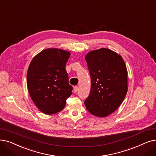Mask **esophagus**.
I'll list each match as a JSON object with an SVG mask.
<instances>
[{
	"instance_id": "34e87169",
	"label": "esophagus",
	"mask_w": 156,
	"mask_h": 156,
	"mask_svg": "<svg viewBox=\"0 0 156 156\" xmlns=\"http://www.w3.org/2000/svg\"><path fill=\"white\" fill-rule=\"evenodd\" d=\"M78 91V87H76V86L74 87V92L76 93V92H77Z\"/></svg>"
}]
</instances>
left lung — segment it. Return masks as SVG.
<instances>
[{
	"label": "left lung",
	"instance_id": "1",
	"mask_svg": "<svg viewBox=\"0 0 156 156\" xmlns=\"http://www.w3.org/2000/svg\"><path fill=\"white\" fill-rule=\"evenodd\" d=\"M91 78V89L85 101L93 115L106 117L124 101L128 89L127 70L124 59L112 50L101 48L85 56Z\"/></svg>",
	"mask_w": 156,
	"mask_h": 156
}]
</instances>
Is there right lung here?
<instances>
[{"label": "right lung", "instance_id": "right-lung-1", "mask_svg": "<svg viewBox=\"0 0 156 156\" xmlns=\"http://www.w3.org/2000/svg\"><path fill=\"white\" fill-rule=\"evenodd\" d=\"M70 51L50 48L32 58L27 74L30 96L42 113L52 115L62 110L72 94L66 65Z\"/></svg>", "mask_w": 156, "mask_h": 156}]
</instances>
